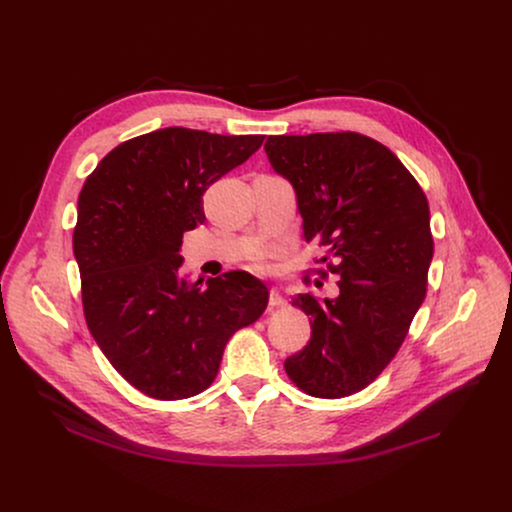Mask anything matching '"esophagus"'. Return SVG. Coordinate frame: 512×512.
I'll use <instances>...</instances> for the list:
<instances>
[{
  "label": "esophagus",
  "instance_id": "esophagus-1",
  "mask_svg": "<svg viewBox=\"0 0 512 512\" xmlns=\"http://www.w3.org/2000/svg\"><path fill=\"white\" fill-rule=\"evenodd\" d=\"M269 306H271V308H283V306H287V300L283 298V294H281V291H279L277 287H273V289L269 291Z\"/></svg>",
  "mask_w": 512,
  "mask_h": 512
}]
</instances>
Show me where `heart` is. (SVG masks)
I'll return each instance as SVG.
<instances>
[{"label": "heart", "mask_w": 512, "mask_h": 512, "mask_svg": "<svg viewBox=\"0 0 512 512\" xmlns=\"http://www.w3.org/2000/svg\"><path fill=\"white\" fill-rule=\"evenodd\" d=\"M253 265H255V269H257V271H269V269H271V267H269V261H267V253H259V255H255Z\"/></svg>", "instance_id": "1"}]
</instances>
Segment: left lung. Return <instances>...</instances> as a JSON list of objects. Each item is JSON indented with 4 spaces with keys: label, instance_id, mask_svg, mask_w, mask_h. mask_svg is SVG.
<instances>
[{
    "label": "left lung",
    "instance_id": "left-lung-1",
    "mask_svg": "<svg viewBox=\"0 0 512 512\" xmlns=\"http://www.w3.org/2000/svg\"><path fill=\"white\" fill-rule=\"evenodd\" d=\"M265 154L294 186L306 243L318 241L338 275L336 298H296L312 338L285 371L308 395H352L381 375L423 304L427 198L391 150L360 133L269 135Z\"/></svg>",
    "mask_w": 512,
    "mask_h": 512
}]
</instances>
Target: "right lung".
I'll return each instance as SVG.
<instances>
[{
	"label": "right lung",
	"instance_id": "1",
	"mask_svg": "<svg viewBox=\"0 0 512 512\" xmlns=\"http://www.w3.org/2000/svg\"><path fill=\"white\" fill-rule=\"evenodd\" d=\"M263 135L166 127L109 152L79 196L72 249L89 330L115 371L162 401L216 377L229 338L267 308L249 271L192 281L182 237L206 221V188L247 162Z\"/></svg>",
	"mask_w": 512,
	"mask_h": 512
}]
</instances>
